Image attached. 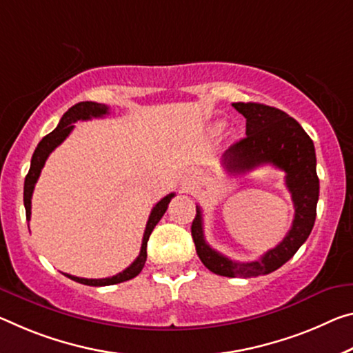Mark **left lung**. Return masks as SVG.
Returning a JSON list of instances; mask_svg holds the SVG:
<instances>
[{
    "mask_svg": "<svg viewBox=\"0 0 353 353\" xmlns=\"http://www.w3.org/2000/svg\"><path fill=\"white\" fill-rule=\"evenodd\" d=\"M247 119V137L234 143L221 157L229 174H243L261 165H273L286 172V187L292 196L295 215L286 237L261 259L237 262L207 245L203 229V212L196 205L192 237L196 253L210 272L229 278L267 275L286 264L310 237L316 221L319 177L312 139L294 117L264 103H232Z\"/></svg>",
    "mask_w": 353,
    "mask_h": 353,
    "instance_id": "obj_1",
    "label": "left lung"
}]
</instances>
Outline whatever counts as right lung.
Instances as JSON below:
<instances>
[{
  "mask_svg": "<svg viewBox=\"0 0 353 353\" xmlns=\"http://www.w3.org/2000/svg\"><path fill=\"white\" fill-rule=\"evenodd\" d=\"M110 113V108L106 105L102 103H96V102H80L72 106L64 113V116L61 117L58 127L54 128L52 133H48L47 137L42 138V141L37 144V148L32 154L31 159V166L30 171L25 177V188H23V203H25V210H26V220L30 221L31 218V198H32V192H34V185L37 182L39 176H41V171L46 161L48 159V155L53 152V150L59 146L64 139L70 135V132L74 130V122L77 121H88L92 119V117H103ZM174 198V193L166 194L163 199H160L159 203L154 205L152 212H150L148 225H146V231H144L143 236V243H141V251H139V256L135 261L128 265L125 270H122L121 273H117L114 276L110 278H100V279H92V278H78L74 275H69V273H64L67 278L74 279L77 283L86 284V286H111V284H117V283H124L128 281V279L135 278L139 272L143 270L144 264H146V257H148V240L152 234L154 228L157 223L160 221V218L163 216V214L168 209V204L170 201Z\"/></svg>",
  "mask_w": 353,
  "mask_h": 353,
  "instance_id": "right-lung-1",
  "label": "right lung"
}]
</instances>
